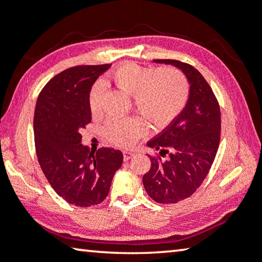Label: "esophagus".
<instances>
[{"instance_id": "34e87169", "label": "esophagus", "mask_w": 262, "mask_h": 262, "mask_svg": "<svg viewBox=\"0 0 262 262\" xmlns=\"http://www.w3.org/2000/svg\"><path fill=\"white\" fill-rule=\"evenodd\" d=\"M133 155H134V154H133L132 151H123V160L124 161L130 160L132 157H133Z\"/></svg>"}]
</instances>
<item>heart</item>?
I'll return each instance as SVG.
<instances>
[{
	"mask_svg": "<svg viewBox=\"0 0 262 262\" xmlns=\"http://www.w3.org/2000/svg\"><path fill=\"white\" fill-rule=\"evenodd\" d=\"M111 80L119 90L132 94L136 111L159 128L171 123L189 100V82L183 73L173 68L154 70L134 61H124L112 71ZM103 90L101 81L91 87L89 105L93 114L100 113ZM103 132L112 143L126 148L143 135L144 124L136 118L111 119Z\"/></svg>",
	"mask_w": 262,
	"mask_h": 262,
	"instance_id": "obj_1",
	"label": "heart"
}]
</instances>
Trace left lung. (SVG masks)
<instances>
[{
  "label": "left lung",
  "instance_id": "obj_1",
  "mask_svg": "<svg viewBox=\"0 0 262 262\" xmlns=\"http://www.w3.org/2000/svg\"><path fill=\"white\" fill-rule=\"evenodd\" d=\"M181 69L190 84L189 100L182 113L148 142L160 150L149 155L150 170L142 177L147 193L160 204L189 198L209 173L221 142V107L212 89L192 65L176 59H155ZM168 153V160L161 157Z\"/></svg>",
  "mask_w": 262,
  "mask_h": 262
}]
</instances>
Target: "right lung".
Returning <instances> with one entry per match:
<instances>
[{"mask_svg":"<svg viewBox=\"0 0 262 262\" xmlns=\"http://www.w3.org/2000/svg\"><path fill=\"white\" fill-rule=\"evenodd\" d=\"M111 66L79 65L53 77L36 102L34 134L37 157L52 189L70 204L97 205L108 196L123 155L113 148L90 150L80 130L92 120L91 87Z\"/></svg>","mask_w":262,"mask_h":262,"instance_id":"add662e5","label":"right lung"}]
</instances>
